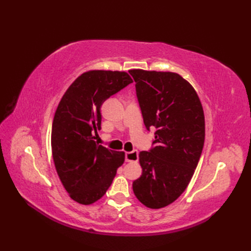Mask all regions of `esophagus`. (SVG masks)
<instances>
[{"label":"esophagus","mask_w":251,"mask_h":251,"mask_svg":"<svg viewBox=\"0 0 251 251\" xmlns=\"http://www.w3.org/2000/svg\"><path fill=\"white\" fill-rule=\"evenodd\" d=\"M126 162L138 161V151H127V153H126Z\"/></svg>","instance_id":"obj_1"}]
</instances>
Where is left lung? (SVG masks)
<instances>
[{
    "instance_id": "1",
    "label": "left lung",
    "mask_w": 251,
    "mask_h": 251,
    "mask_svg": "<svg viewBox=\"0 0 251 251\" xmlns=\"http://www.w3.org/2000/svg\"><path fill=\"white\" fill-rule=\"evenodd\" d=\"M148 130L156 127L155 147L140 151L141 176L133 192L143 205L168 206L185 191L198 165L205 139L200 98L186 79L174 72L128 71Z\"/></svg>"
}]
</instances>
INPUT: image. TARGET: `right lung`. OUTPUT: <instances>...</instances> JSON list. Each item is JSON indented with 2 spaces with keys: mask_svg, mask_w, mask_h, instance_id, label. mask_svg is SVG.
Wrapping results in <instances>:
<instances>
[{
  "mask_svg": "<svg viewBox=\"0 0 251 251\" xmlns=\"http://www.w3.org/2000/svg\"><path fill=\"white\" fill-rule=\"evenodd\" d=\"M133 82L125 71L91 70L67 89L54 114L51 149L55 170L70 198L90 205L108 191L125 151L95 141L100 130V107L105 100Z\"/></svg>",
  "mask_w": 251,
  "mask_h": 251,
  "instance_id": "obj_1",
  "label": "right lung"
}]
</instances>
